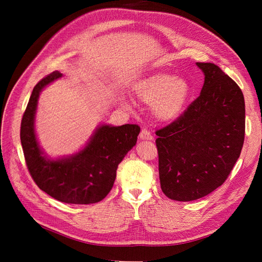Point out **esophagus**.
Listing matches in <instances>:
<instances>
[{
  "label": "esophagus",
  "mask_w": 262,
  "mask_h": 262,
  "mask_svg": "<svg viewBox=\"0 0 262 262\" xmlns=\"http://www.w3.org/2000/svg\"><path fill=\"white\" fill-rule=\"evenodd\" d=\"M139 138H140V140H148L149 141V140L153 139V136H152V133H150L149 131H147L146 129H143V130L141 131Z\"/></svg>",
  "instance_id": "1"
}]
</instances>
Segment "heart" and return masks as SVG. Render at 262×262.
<instances>
[{"instance_id":"b5f03b06","label":"heart","mask_w":262,"mask_h":262,"mask_svg":"<svg viewBox=\"0 0 262 262\" xmlns=\"http://www.w3.org/2000/svg\"><path fill=\"white\" fill-rule=\"evenodd\" d=\"M134 93L141 102L152 106L158 120L171 122L184 113L191 86L185 78L169 73H156L139 82ZM122 105L130 108L128 101L123 100Z\"/></svg>"}]
</instances>
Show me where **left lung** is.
Returning a JSON list of instances; mask_svg holds the SVG:
<instances>
[{"instance_id":"left-lung-1","label":"left lung","mask_w":262,"mask_h":262,"mask_svg":"<svg viewBox=\"0 0 262 262\" xmlns=\"http://www.w3.org/2000/svg\"><path fill=\"white\" fill-rule=\"evenodd\" d=\"M196 66L204 73L200 96L177 120L156 131L161 188L176 201L200 199L223 185L245 139L239 86L213 63Z\"/></svg>"}]
</instances>
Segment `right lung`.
<instances>
[{"mask_svg": "<svg viewBox=\"0 0 262 262\" xmlns=\"http://www.w3.org/2000/svg\"><path fill=\"white\" fill-rule=\"evenodd\" d=\"M61 76L55 71L34 87L20 124L24 156L31 177L47 194L64 203H96L112 190L118 165L136 145L140 126L101 124L80 152L57 160L47 158L35 132L37 104L40 92Z\"/></svg>", "mask_w": 262, "mask_h": 262, "instance_id": "add662e5", "label": "right lung"}]
</instances>
